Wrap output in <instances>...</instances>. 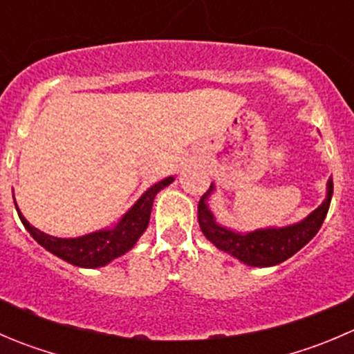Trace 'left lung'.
I'll use <instances>...</instances> for the list:
<instances>
[{
  "instance_id": "8db88e82",
  "label": "left lung",
  "mask_w": 354,
  "mask_h": 354,
  "mask_svg": "<svg viewBox=\"0 0 354 354\" xmlns=\"http://www.w3.org/2000/svg\"><path fill=\"white\" fill-rule=\"evenodd\" d=\"M212 190L214 187L211 185L207 194L202 195L201 202H198V225H201L205 239L214 243L219 250H225L247 266L264 268V266H275V264L289 259L317 235L328 212L334 183H332V178L327 181L325 201L301 223L283 226V228L254 230L249 233L233 232V230L216 223L214 216L205 204Z\"/></svg>"
}]
</instances>
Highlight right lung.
<instances>
[{
	"instance_id": "add662e5",
	"label": "right lung",
	"mask_w": 354,
	"mask_h": 354,
	"mask_svg": "<svg viewBox=\"0 0 354 354\" xmlns=\"http://www.w3.org/2000/svg\"><path fill=\"white\" fill-rule=\"evenodd\" d=\"M173 180L174 178L169 176L150 187L115 226L98 230V232L88 233V235L75 236V239H58V236L46 235L41 230L29 225V221L24 218L22 212L17 207V204L15 207L22 225L26 226L27 232L30 233V236L39 245H43L44 249L50 250L51 254L58 256L60 259L67 261L74 266H79V268H100V266H105L115 257L128 252L138 242L142 233L149 226L150 211H152L153 198H156L157 192L173 183Z\"/></svg>"
}]
</instances>
